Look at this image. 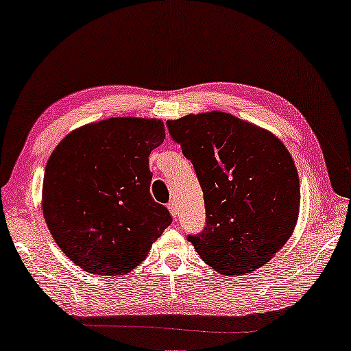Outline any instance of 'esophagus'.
<instances>
[{"label":"esophagus","mask_w":351,"mask_h":351,"mask_svg":"<svg viewBox=\"0 0 351 351\" xmlns=\"http://www.w3.org/2000/svg\"><path fill=\"white\" fill-rule=\"evenodd\" d=\"M168 210H169V213H171L172 217H177V205H176V202H169Z\"/></svg>","instance_id":"esophagus-1"}]
</instances>
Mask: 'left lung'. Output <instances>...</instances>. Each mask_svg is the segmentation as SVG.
Returning <instances> with one entry per match:
<instances>
[{
	"mask_svg": "<svg viewBox=\"0 0 351 351\" xmlns=\"http://www.w3.org/2000/svg\"><path fill=\"white\" fill-rule=\"evenodd\" d=\"M204 191L206 226L189 234L200 258L222 275L266 264L294 232L300 182L291 154L272 132L226 112L168 121Z\"/></svg>",
	"mask_w": 351,
	"mask_h": 351,
	"instance_id": "1",
	"label": "left lung"
}]
</instances>
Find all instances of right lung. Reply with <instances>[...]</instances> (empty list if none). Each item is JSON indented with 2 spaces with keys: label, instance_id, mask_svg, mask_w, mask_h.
Here are the masks:
<instances>
[{
  "label": "right lung",
  "instance_id": "right-lung-1",
  "mask_svg": "<svg viewBox=\"0 0 351 351\" xmlns=\"http://www.w3.org/2000/svg\"><path fill=\"white\" fill-rule=\"evenodd\" d=\"M154 118H108L73 130L46 163L43 216L76 266L102 277L145 261L172 222L151 196L149 155L165 140Z\"/></svg>",
  "mask_w": 351,
  "mask_h": 351
}]
</instances>
